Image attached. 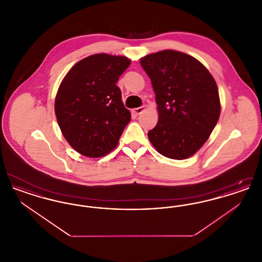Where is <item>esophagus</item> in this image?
Wrapping results in <instances>:
<instances>
[{
	"mask_svg": "<svg viewBox=\"0 0 262 262\" xmlns=\"http://www.w3.org/2000/svg\"><path fill=\"white\" fill-rule=\"evenodd\" d=\"M144 110H145L144 106H141V107H138V108H135V109H133V113H134L135 115H139V114H141V113L143 112Z\"/></svg>",
	"mask_w": 262,
	"mask_h": 262,
	"instance_id": "34e87169",
	"label": "esophagus"
}]
</instances>
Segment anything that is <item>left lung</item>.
I'll return each instance as SVG.
<instances>
[{"mask_svg":"<svg viewBox=\"0 0 262 262\" xmlns=\"http://www.w3.org/2000/svg\"><path fill=\"white\" fill-rule=\"evenodd\" d=\"M158 105V123L148 132L163 156L183 160L208 139L220 116L217 84L208 70L191 56L174 50L140 59Z\"/></svg>","mask_w":262,"mask_h":262,"instance_id":"8db88e82","label":"left lung"}]
</instances>
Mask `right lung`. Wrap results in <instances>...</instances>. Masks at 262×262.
<instances>
[{
  "label": "right lung",
  "instance_id": "right-lung-1",
  "mask_svg": "<svg viewBox=\"0 0 262 262\" xmlns=\"http://www.w3.org/2000/svg\"><path fill=\"white\" fill-rule=\"evenodd\" d=\"M129 64L125 57L96 54L75 63L62 79L55 112L62 136L78 153L96 158L117 146L130 113L116 83Z\"/></svg>",
  "mask_w": 262,
  "mask_h": 262
}]
</instances>
